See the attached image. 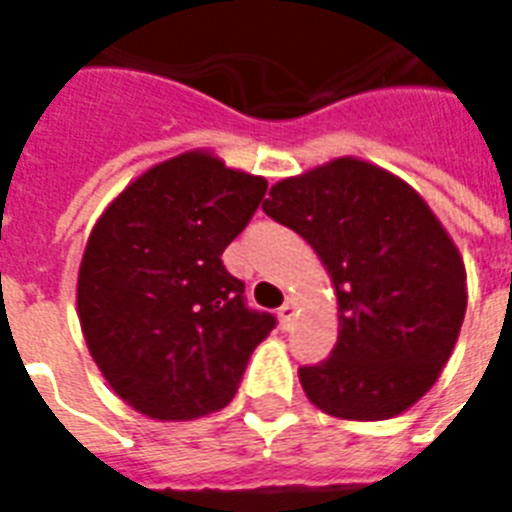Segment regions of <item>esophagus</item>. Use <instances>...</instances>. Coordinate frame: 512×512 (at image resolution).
<instances>
[{"mask_svg": "<svg viewBox=\"0 0 512 512\" xmlns=\"http://www.w3.org/2000/svg\"><path fill=\"white\" fill-rule=\"evenodd\" d=\"M295 313H297V303H295V297H287L284 300V305L279 308V321H281V327L289 329V324L295 321Z\"/></svg>", "mask_w": 512, "mask_h": 512, "instance_id": "esophagus-1", "label": "esophagus"}]
</instances>
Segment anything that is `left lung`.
Listing matches in <instances>:
<instances>
[{"label":"left lung","instance_id":"8db88e82","mask_svg":"<svg viewBox=\"0 0 512 512\" xmlns=\"http://www.w3.org/2000/svg\"><path fill=\"white\" fill-rule=\"evenodd\" d=\"M265 215L300 233L327 268L340 335L300 366L311 404L337 420H390L444 369L468 308V273L428 201L393 172L340 156L284 177Z\"/></svg>","mask_w":512,"mask_h":512}]
</instances>
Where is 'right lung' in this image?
Masks as SVG:
<instances>
[{
    "label": "right lung",
    "mask_w": 512,
    "mask_h": 512,
    "mask_svg": "<svg viewBox=\"0 0 512 512\" xmlns=\"http://www.w3.org/2000/svg\"><path fill=\"white\" fill-rule=\"evenodd\" d=\"M268 180L196 148L154 164L92 225L76 279L82 335L106 382L151 420L231 404L271 313L249 311L220 255Z\"/></svg>",
    "instance_id": "obj_1"
}]
</instances>
